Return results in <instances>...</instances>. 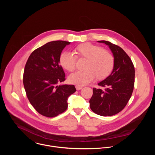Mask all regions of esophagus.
<instances>
[{"label": "esophagus", "mask_w": 155, "mask_h": 155, "mask_svg": "<svg viewBox=\"0 0 155 155\" xmlns=\"http://www.w3.org/2000/svg\"><path fill=\"white\" fill-rule=\"evenodd\" d=\"M75 87H76L77 90H81L82 88H83V86H78V85H77V86H75Z\"/></svg>", "instance_id": "34e87169"}]
</instances>
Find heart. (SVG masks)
<instances>
[{
	"mask_svg": "<svg viewBox=\"0 0 155 155\" xmlns=\"http://www.w3.org/2000/svg\"><path fill=\"white\" fill-rule=\"evenodd\" d=\"M75 56L68 52H62L59 56V63L63 69L69 72L75 69L77 58L86 59L83 71H78L69 77L72 84L84 86L96 77L98 80H102L112 73L115 64L113 54L104 50L99 45L91 43H81L74 50Z\"/></svg>",
	"mask_w": 155,
	"mask_h": 155,
	"instance_id": "obj_1",
	"label": "heart"
}]
</instances>
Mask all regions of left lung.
Segmentation results:
<instances>
[{
	"mask_svg": "<svg viewBox=\"0 0 155 155\" xmlns=\"http://www.w3.org/2000/svg\"><path fill=\"white\" fill-rule=\"evenodd\" d=\"M111 50L115 59L112 74L98 85L104 89L93 88L90 106L95 114L103 116L117 114L125 107L133 92L135 69L129 56L119 46L101 40Z\"/></svg>",
	"mask_w": 155,
	"mask_h": 155,
	"instance_id": "obj_1",
	"label": "left lung"
}]
</instances>
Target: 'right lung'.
<instances>
[{"label": "right lung", "mask_w": 155, "mask_h": 155, "mask_svg": "<svg viewBox=\"0 0 155 155\" xmlns=\"http://www.w3.org/2000/svg\"><path fill=\"white\" fill-rule=\"evenodd\" d=\"M70 43L62 40L48 42L35 50L26 62L23 75L26 96L43 116L52 118L65 112L68 97L76 91L74 85H58L65 80L59 56Z\"/></svg>", "instance_id": "obj_1"}]
</instances>
